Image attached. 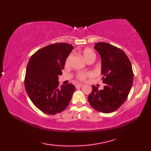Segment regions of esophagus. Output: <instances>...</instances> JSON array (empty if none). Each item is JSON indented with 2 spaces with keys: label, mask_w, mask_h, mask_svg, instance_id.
<instances>
[{
  "label": "esophagus",
  "mask_w": 151,
  "mask_h": 151,
  "mask_svg": "<svg viewBox=\"0 0 151 151\" xmlns=\"http://www.w3.org/2000/svg\"><path fill=\"white\" fill-rule=\"evenodd\" d=\"M82 86H83L82 84H76V85L75 86V87H76V88H81Z\"/></svg>",
  "instance_id": "obj_1"
}]
</instances>
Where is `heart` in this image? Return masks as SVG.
<instances>
[{
    "label": "heart",
    "instance_id": "obj_1",
    "mask_svg": "<svg viewBox=\"0 0 151 151\" xmlns=\"http://www.w3.org/2000/svg\"><path fill=\"white\" fill-rule=\"evenodd\" d=\"M82 54L83 57H84V58L86 61H88L89 59H91V58H95V53L93 52V51L90 49H84L82 50ZM70 57H71V54H69V55L67 56V59L65 60V65H69ZM91 76V73L89 72L79 71L76 74V78L78 80H79V81H84L86 78H88V76Z\"/></svg>",
    "mask_w": 151,
    "mask_h": 151
}]
</instances>
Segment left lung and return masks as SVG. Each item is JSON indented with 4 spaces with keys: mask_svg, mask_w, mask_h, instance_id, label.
I'll list each match as a JSON object with an SVG mask.
<instances>
[{
    "mask_svg": "<svg viewBox=\"0 0 151 151\" xmlns=\"http://www.w3.org/2000/svg\"><path fill=\"white\" fill-rule=\"evenodd\" d=\"M95 49L101 58V75L105 84L102 90L92 86L88 99L91 106L102 113H111L119 108L127 99L133 83L132 65L119 48L99 42Z\"/></svg>",
    "mask_w": 151,
    "mask_h": 151,
    "instance_id": "obj_1",
    "label": "left lung"
}]
</instances>
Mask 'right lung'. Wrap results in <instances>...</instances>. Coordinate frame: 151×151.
<instances>
[{"mask_svg": "<svg viewBox=\"0 0 151 151\" xmlns=\"http://www.w3.org/2000/svg\"><path fill=\"white\" fill-rule=\"evenodd\" d=\"M73 48L65 43L51 44L36 51L28 63L25 89L32 103L47 114L55 115L65 110L75 91L72 84L60 87L58 81Z\"/></svg>", "mask_w": 151, "mask_h": 151, "instance_id": "1", "label": "right lung"}]
</instances>
